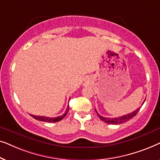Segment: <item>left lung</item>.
Masks as SVG:
<instances>
[{
  "instance_id": "1",
  "label": "left lung",
  "mask_w": 160,
  "mask_h": 160,
  "mask_svg": "<svg viewBox=\"0 0 160 160\" xmlns=\"http://www.w3.org/2000/svg\"><path fill=\"white\" fill-rule=\"evenodd\" d=\"M144 102H145V100H144L143 103V105L144 103ZM140 108H141V107H139L138 108H137L136 110L133 111L132 113H128V114L126 115H124V116H122V117H114V118H109V117H102V116H100L99 113L97 112V111H96V112H97L98 117H100V119L102 120V121H103L104 122H106V123L108 124H122V123H124V122H126L127 121H128V120H130V119H132V117H134L135 115L137 114Z\"/></svg>"
}]
</instances>
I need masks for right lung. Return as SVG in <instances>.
<instances>
[{
  "label": "right lung",
  "mask_w": 160,
  "mask_h": 160,
  "mask_svg": "<svg viewBox=\"0 0 160 160\" xmlns=\"http://www.w3.org/2000/svg\"><path fill=\"white\" fill-rule=\"evenodd\" d=\"M69 110V106H68L66 111H65V113L64 114H62V116H60V117H54V118H50V117H40V116H36V115H32V114H30L32 118H34L35 119L38 120V121H41V122H49V123H52V122H57L62 120L63 118H64L65 116H66L67 113L68 112Z\"/></svg>",
  "instance_id": "right-lung-1"
}]
</instances>
